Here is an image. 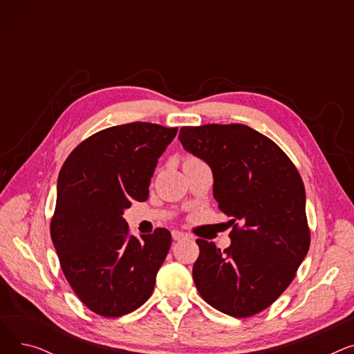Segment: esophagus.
I'll use <instances>...</instances> for the list:
<instances>
[{
  "instance_id": "esophagus-1",
  "label": "esophagus",
  "mask_w": 354,
  "mask_h": 354,
  "mask_svg": "<svg viewBox=\"0 0 354 354\" xmlns=\"http://www.w3.org/2000/svg\"><path fill=\"white\" fill-rule=\"evenodd\" d=\"M185 236H187V234H183V232H180V231H172V238L175 239V241H180V239H183Z\"/></svg>"
}]
</instances>
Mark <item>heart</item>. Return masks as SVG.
<instances>
[{"label": "heart", "mask_w": 354, "mask_h": 354, "mask_svg": "<svg viewBox=\"0 0 354 354\" xmlns=\"http://www.w3.org/2000/svg\"><path fill=\"white\" fill-rule=\"evenodd\" d=\"M194 160H198L196 158H192V156H189V158H187V159H185V162H194ZM183 162V163H185Z\"/></svg>", "instance_id": "heart-1"}]
</instances>
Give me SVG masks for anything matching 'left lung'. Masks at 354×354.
Listing matches in <instances>:
<instances>
[{
    "mask_svg": "<svg viewBox=\"0 0 354 354\" xmlns=\"http://www.w3.org/2000/svg\"><path fill=\"white\" fill-rule=\"evenodd\" d=\"M179 140L209 165L214 198L234 225L224 251L196 239L195 286L221 313L251 317L284 292L308 252L301 176L280 147L245 124L183 126Z\"/></svg>",
    "mask_w": 354,
    "mask_h": 354,
    "instance_id": "1",
    "label": "left lung"
}]
</instances>
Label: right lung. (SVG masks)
I'll return each instance as SVG.
<instances>
[{
	"label": "right lung",
	"instance_id": "1",
	"mask_svg": "<svg viewBox=\"0 0 354 354\" xmlns=\"http://www.w3.org/2000/svg\"><path fill=\"white\" fill-rule=\"evenodd\" d=\"M176 132L146 122L100 130L74 149L59 174L53 244L73 291L103 317L132 313L152 295L171 248L165 228L130 235L123 212L147 199L158 159Z\"/></svg>",
	"mask_w": 354,
	"mask_h": 354
}]
</instances>
